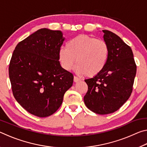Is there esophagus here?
<instances>
[{
	"label": "esophagus",
	"instance_id": "esophagus-1",
	"mask_svg": "<svg viewBox=\"0 0 147 147\" xmlns=\"http://www.w3.org/2000/svg\"><path fill=\"white\" fill-rule=\"evenodd\" d=\"M80 80H81V79L78 78V76H74V82H78L80 81Z\"/></svg>",
	"mask_w": 147,
	"mask_h": 147
}]
</instances>
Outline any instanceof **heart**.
I'll use <instances>...</instances> for the list:
<instances>
[{
    "mask_svg": "<svg viewBox=\"0 0 147 147\" xmlns=\"http://www.w3.org/2000/svg\"><path fill=\"white\" fill-rule=\"evenodd\" d=\"M109 54V49L106 41L79 35L69 40L66 47H61L59 49L58 59L65 70L70 71L76 62L77 73L93 77L103 71Z\"/></svg>",
    "mask_w": 147,
    "mask_h": 147,
    "instance_id": "obj_1",
    "label": "heart"
}]
</instances>
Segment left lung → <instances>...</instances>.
Returning <instances> with one entry per match:
<instances>
[{"label":"left lung","mask_w":147,"mask_h":147,"mask_svg":"<svg viewBox=\"0 0 147 147\" xmlns=\"http://www.w3.org/2000/svg\"><path fill=\"white\" fill-rule=\"evenodd\" d=\"M102 32L109 49L108 60L100 74L85 80L88 90L84 100L93 112L106 115L118 110L130 98L136 65L128 45L113 32L106 30Z\"/></svg>","instance_id":"obj_1"}]
</instances>
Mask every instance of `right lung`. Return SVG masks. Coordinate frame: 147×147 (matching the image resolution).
<instances>
[{
    "label": "right lung",
    "instance_id": "add662e5",
    "mask_svg": "<svg viewBox=\"0 0 147 147\" xmlns=\"http://www.w3.org/2000/svg\"><path fill=\"white\" fill-rule=\"evenodd\" d=\"M64 39L60 30L39 29L19 42L12 54L9 76L14 97L39 117L55 113L73 86V74L58 59Z\"/></svg>",
    "mask_w": 147,
    "mask_h": 147
}]
</instances>
